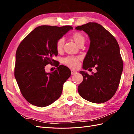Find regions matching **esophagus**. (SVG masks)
Listing matches in <instances>:
<instances>
[{
  "label": "esophagus",
  "instance_id": "34e87169",
  "mask_svg": "<svg viewBox=\"0 0 134 134\" xmlns=\"http://www.w3.org/2000/svg\"><path fill=\"white\" fill-rule=\"evenodd\" d=\"M76 72H77L76 71L74 70H71V75H74L75 73H76Z\"/></svg>",
  "mask_w": 134,
  "mask_h": 134
}]
</instances>
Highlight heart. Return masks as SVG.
I'll return each instance as SVG.
<instances>
[{
	"mask_svg": "<svg viewBox=\"0 0 134 134\" xmlns=\"http://www.w3.org/2000/svg\"><path fill=\"white\" fill-rule=\"evenodd\" d=\"M72 39L74 41L78 44L79 46H83V44L86 41V37L84 35L80 32H76L72 35ZM64 46V40L63 38H60L56 42V48L58 52H60L63 50ZM80 60V57L77 56H68L64 58L63 60V63L71 68H76L79 65V62Z\"/></svg>",
	"mask_w": 134,
	"mask_h": 134,
	"instance_id": "1",
	"label": "heart"
}]
</instances>
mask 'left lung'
<instances>
[{"instance_id":"1","label":"left lung","mask_w":134,"mask_h":134,"mask_svg":"<svg viewBox=\"0 0 134 134\" xmlns=\"http://www.w3.org/2000/svg\"><path fill=\"white\" fill-rule=\"evenodd\" d=\"M83 30L90 39V46L83 61V68L96 66L97 72L89 75L80 71L83 80L78 87L83 98L95 103L107 102L115 95L123 70L120 47L114 36L98 23L89 22L75 27Z\"/></svg>"}]
</instances>
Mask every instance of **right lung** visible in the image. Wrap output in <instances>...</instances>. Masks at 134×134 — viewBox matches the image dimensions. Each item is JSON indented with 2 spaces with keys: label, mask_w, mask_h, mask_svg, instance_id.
I'll use <instances>...</instances> for the list:
<instances>
[{
  "label": "right lung",
  "mask_w": 134,
  "mask_h": 134,
  "mask_svg": "<svg viewBox=\"0 0 134 134\" xmlns=\"http://www.w3.org/2000/svg\"><path fill=\"white\" fill-rule=\"evenodd\" d=\"M72 29L70 26H38L19 44L14 76L22 96L30 103L46 107L62 94L63 84L70 76V70L60 65L48 73L44 68L48 64L56 63L53 58L58 55L56 42Z\"/></svg>",
  "instance_id": "obj_1"
}]
</instances>
